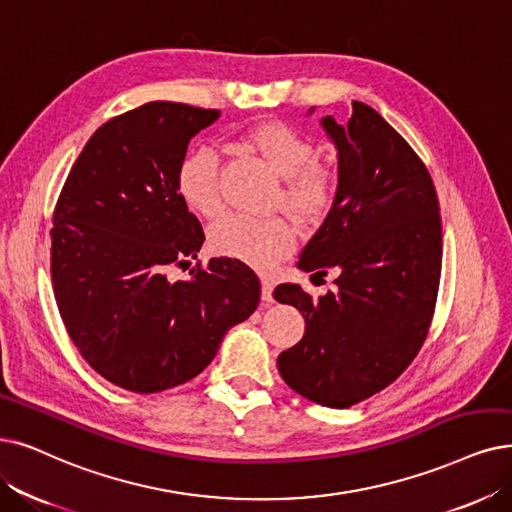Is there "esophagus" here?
<instances>
[{"mask_svg":"<svg viewBox=\"0 0 512 512\" xmlns=\"http://www.w3.org/2000/svg\"><path fill=\"white\" fill-rule=\"evenodd\" d=\"M260 283H262V300L264 302H273V288H275L273 279L271 277H262Z\"/></svg>","mask_w":512,"mask_h":512,"instance_id":"obj_1","label":"esophagus"}]
</instances>
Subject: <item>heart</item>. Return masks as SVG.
I'll return each mask as SVG.
<instances>
[{"instance_id":"obj_1","label":"heart","mask_w":512,"mask_h":512,"mask_svg":"<svg viewBox=\"0 0 512 512\" xmlns=\"http://www.w3.org/2000/svg\"><path fill=\"white\" fill-rule=\"evenodd\" d=\"M245 151L260 157L283 178L277 203L296 220H313L325 212L334 195V178L323 163L313 161L311 140L281 121H262L243 132ZM176 191L185 206L212 218L220 212L218 159L210 149L185 155L176 170ZM296 233L283 218H250L227 214L210 227L212 248L258 269H269L292 250Z\"/></svg>"}]
</instances>
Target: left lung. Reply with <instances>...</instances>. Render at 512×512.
<instances>
[{
    "instance_id": "left-lung-1",
    "label": "left lung",
    "mask_w": 512,
    "mask_h": 512,
    "mask_svg": "<svg viewBox=\"0 0 512 512\" xmlns=\"http://www.w3.org/2000/svg\"><path fill=\"white\" fill-rule=\"evenodd\" d=\"M321 126L338 151V187L298 269L340 271L338 290L315 300L296 283L277 285L275 300L306 323L277 367L298 395L342 410L397 380L422 349L443 237L431 174L380 113L355 100L346 124L327 115Z\"/></svg>"
}]
</instances>
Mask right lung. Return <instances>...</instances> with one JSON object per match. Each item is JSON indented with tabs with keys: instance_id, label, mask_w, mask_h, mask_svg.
Wrapping results in <instances>:
<instances>
[{
	"instance_id": "add662e5",
	"label": "right lung",
	"mask_w": 512,
	"mask_h": 512,
	"mask_svg": "<svg viewBox=\"0 0 512 512\" xmlns=\"http://www.w3.org/2000/svg\"><path fill=\"white\" fill-rule=\"evenodd\" d=\"M218 115L155 100L109 119L56 203L50 273L60 317L92 370L132 393L195 378L260 302L254 271L224 256L197 264L191 279H168L206 239L178 197L176 170Z\"/></svg>"
}]
</instances>
